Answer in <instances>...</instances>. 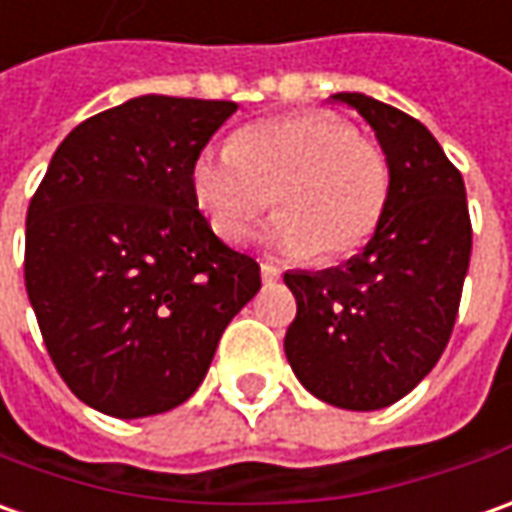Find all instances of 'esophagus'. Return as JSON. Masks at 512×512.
<instances>
[{"instance_id":"34e87169","label":"esophagus","mask_w":512,"mask_h":512,"mask_svg":"<svg viewBox=\"0 0 512 512\" xmlns=\"http://www.w3.org/2000/svg\"><path fill=\"white\" fill-rule=\"evenodd\" d=\"M281 279V270L273 262H262V281L264 284H273Z\"/></svg>"}]
</instances>
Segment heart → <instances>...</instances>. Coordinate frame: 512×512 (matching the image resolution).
Here are the masks:
<instances>
[{
	"instance_id": "heart-1",
	"label": "heart",
	"mask_w": 512,
	"mask_h": 512,
	"mask_svg": "<svg viewBox=\"0 0 512 512\" xmlns=\"http://www.w3.org/2000/svg\"><path fill=\"white\" fill-rule=\"evenodd\" d=\"M191 191L208 225L239 242L276 202L273 248L341 262L375 236L389 205L392 171L375 140L332 112H298L239 129L231 149L202 152Z\"/></svg>"
}]
</instances>
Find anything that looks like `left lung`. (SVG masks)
Wrapping results in <instances>:
<instances>
[{"label": "left lung", "instance_id": "8db88e82", "mask_svg": "<svg viewBox=\"0 0 512 512\" xmlns=\"http://www.w3.org/2000/svg\"><path fill=\"white\" fill-rule=\"evenodd\" d=\"M332 101L375 129L392 191L363 253L344 267L284 273L298 304L284 352L318 400L375 411L406 397L448 346L471 262V216L459 168L420 120L360 92Z\"/></svg>", "mask_w": 512, "mask_h": 512}]
</instances>
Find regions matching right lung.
Here are the masks:
<instances>
[{"instance_id": "1", "label": "right lung", "mask_w": 512, "mask_h": 512, "mask_svg": "<svg viewBox=\"0 0 512 512\" xmlns=\"http://www.w3.org/2000/svg\"><path fill=\"white\" fill-rule=\"evenodd\" d=\"M233 101L140 95L78 123L27 208L24 287L70 392L135 420L197 392L259 264L200 214L191 166Z\"/></svg>"}]
</instances>
